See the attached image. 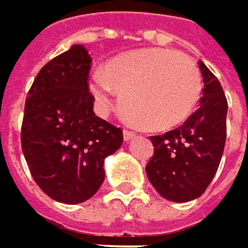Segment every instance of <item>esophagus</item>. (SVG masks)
Here are the masks:
<instances>
[{
	"mask_svg": "<svg viewBox=\"0 0 248 248\" xmlns=\"http://www.w3.org/2000/svg\"><path fill=\"white\" fill-rule=\"evenodd\" d=\"M135 136H136L135 132H132V130H129V129H124V139L126 140V141L132 140Z\"/></svg>",
	"mask_w": 248,
	"mask_h": 248,
	"instance_id": "esophagus-1",
	"label": "esophagus"
}]
</instances>
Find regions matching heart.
Segmentation results:
<instances>
[{
  "instance_id": "obj_1",
  "label": "heart",
  "mask_w": 248,
  "mask_h": 248,
  "mask_svg": "<svg viewBox=\"0 0 248 248\" xmlns=\"http://www.w3.org/2000/svg\"><path fill=\"white\" fill-rule=\"evenodd\" d=\"M90 90L101 112H108L122 94L126 113L151 130L175 127L193 112L201 93L194 61L169 48H143L109 61L95 72Z\"/></svg>"
}]
</instances>
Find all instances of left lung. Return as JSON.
Returning a JSON list of instances; mask_svg holds the SVG:
<instances>
[{
	"instance_id": "obj_1",
	"label": "left lung",
	"mask_w": 248,
	"mask_h": 248,
	"mask_svg": "<svg viewBox=\"0 0 248 248\" xmlns=\"http://www.w3.org/2000/svg\"><path fill=\"white\" fill-rule=\"evenodd\" d=\"M204 81L196 112L182 126L151 136L154 154L145 172L164 199L186 202L200 197L214 179L226 141L228 101L219 80L199 61Z\"/></svg>"
}]
</instances>
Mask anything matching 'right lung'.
I'll return each mask as SVG.
<instances>
[{"mask_svg":"<svg viewBox=\"0 0 248 248\" xmlns=\"http://www.w3.org/2000/svg\"><path fill=\"white\" fill-rule=\"evenodd\" d=\"M90 68L87 49L73 46L40 69L25 104L20 141L29 170L48 197L65 204L97 193L104 159L124 141L121 127L93 111Z\"/></svg>","mask_w":248,"mask_h":248,"instance_id":"add662e5","label":"right lung"}]
</instances>
